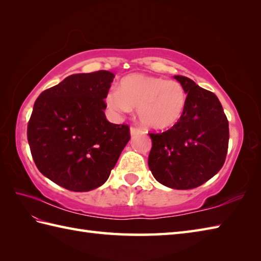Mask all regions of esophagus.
I'll return each mask as SVG.
<instances>
[{"label": "esophagus", "instance_id": "obj_1", "mask_svg": "<svg viewBox=\"0 0 261 261\" xmlns=\"http://www.w3.org/2000/svg\"><path fill=\"white\" fill-rule=\"evenodd\" d=\"M140 129H138V127H131L130 129V135H131V137H135V136H137V135H139L140 134Z\"/></svg>", "mask_w": 261, "mask_h": 261}]
</instances>
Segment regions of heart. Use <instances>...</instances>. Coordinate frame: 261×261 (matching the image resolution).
Wrapping results in <instances>:
<instances>
[{"instance_id":"heart-1","label":"heart","mask_w":261,"mask_h":261,"mask_svg":"<svg viewBox=\"0 0 261 261\" xmlns=\"http://www.w3.org/2000/svg\"><path fill=\"white\" fill-rule=\"evenodd\" d=\"M105 103L114 115L129 113L138 108V119L143 126L162 131L178 123L184 114L187 95L177 81L132 74L121 81L119 88L108 92Z\"/></svg>"}]
</instances>
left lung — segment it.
I'll return each mask as SVG.
<instances>
[{"mask_svg": "<svg viewBox=\"0 0 261 261\" xmlns=\"http://www.w3.org/2000/svg\"><path fill=\"white\" fill-rule=\"evenodd\" d=\"M187 94L181 119L163 134H150L148 165L160 184L191 190L212 178L224 164L229 122L219 98L184 76H174Z\"/></svg>", "mask_w": 261, "mask_h": 261, "instance_id": "obj_1", "label": "left lung"}]
</instances>
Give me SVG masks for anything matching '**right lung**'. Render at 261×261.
Instances as JSON below:
<instances>
[{
    "label": "right lung",
    "mask_w": 261,
    "mask_h": 261,
    "mask_svg": "<svg viewBox=\"0 0 261 261\" xmlns=\"http://www.w3.org/2000/svg\"><path fill=\"white\" fill-rule=\"evenodd\" d=\"M115 75L74 74L43 91L33 105L28 142L40 173L73 192L102 186L130 140L129 126L105 118Z\"/></svg>",
    "instance_id": "obj_1"
}]
</instances>
